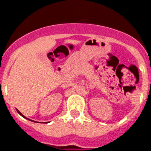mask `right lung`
I'll list each match as a JSON object with an SVG mask.
<instances>
[{
	"label": "right lung",
	"instance_id": "obj_1",
	"mask_svg": "<svg viewBox=\"0 0 151 151\" xmlns=\"http://www.w3.org/2000/svg\"><path fill=\"white\" fill-rule=\"evenodd\" d=\"M16 111H17V112H18L19 114L21 115L22 116H23V117H24V118H25V119H28V118H27V117H25V116H24V115H23V114H22V113H21V112H19V110H17V109H16ZM29 120H31V119H29ZM33 122H35V121H33Z\"/></svg>",
	"mask_w": 151,
	"mask_h": 151
}]
</instances>
